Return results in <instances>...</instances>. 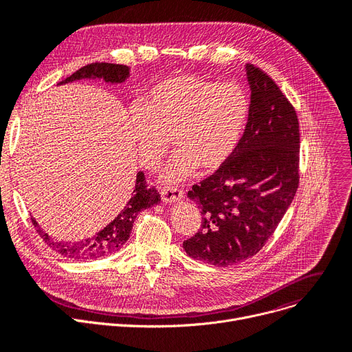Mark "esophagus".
I'll use <instances>...</instances> for the list:
<instances>
[{"instance_id":"1","label":"esophagus","mask_w":352,"mask_h":352,"mask_svg":"<svg viewBox=\"0 0 352 352\" xmlns=\"http://www.w3.org/2000/svg\"><path fill=\"white\" fill-rule=\"evenodd\" d=\"M161 198L166 204H173V202L181 201L184 198V192L174 186H166L161 188Z\"/></svg>"}]
</instances>
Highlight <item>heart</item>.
I'll list each match as a JSON object with an SVG mask.
<instances>
[{"mask_svg": "<svg viewBox=\"0 0 352 352\" xmlns=\"http://www.w3.org/2000/svg\"><path fill=\"white\" fill-rule=\"evenodd\" d=\"M248 114L250 100L239 85L184 74L155 84L142 104L131 107L128 118L146 168H155L174 140L178 153L164 178L181 181L198 166L206 173L218 170L235 151Z\"/></svg>", "mask_w": 352, "mask_h": 352, "instance_id": "b5f03b06", "label": "heart"}]
</instances>
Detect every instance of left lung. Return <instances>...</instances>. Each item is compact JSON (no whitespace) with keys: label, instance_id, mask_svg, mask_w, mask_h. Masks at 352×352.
<instances>
[{"label":"left lung","instance_id":"obj_1","mask_svg":"<svg viewBox=\"0 0 352 352\" xmlns=\"http://www.w3.org/2000/svg\"><path fill=\"white\" fill-rule=\"evenodd\" d=\"M251 104L244 134L219 168L192 186L201 228L184 241L186 252L228 267L263 250L300 184V122L275 81L247 64Z\"/></svg>","mask_w":352,"mask_h":352}]
</instances>
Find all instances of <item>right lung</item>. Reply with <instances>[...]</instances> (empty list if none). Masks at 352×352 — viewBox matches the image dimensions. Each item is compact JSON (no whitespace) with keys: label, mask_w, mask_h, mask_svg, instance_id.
Segmentation results:
<instances>
[{"label":"right lung","mask_w":352,"mask_h":352,"mask_svg":"<svg viewBox=\"0 0 352 352\" xmlns=\"http://www.w3.org/2000/svg\"><path fill=\"white\" fill-rule=\"evenodd\" d=\"M129 77V68L121 64H109V63H92L88 64L78 71H76L72 76L67 77L60 84H67L76 80L84 78H102L105 82L111 84H120L124 82ZM161 201V197L155 188H148L145 182V175L142 171L137 174L135 187L134 191L126 201V204L122 207L120 214L111 221V223L101 230L94 236L87 238L80 243H64L57 241V239L51 238L40 226L36 224L34 218L32 224L36 228V232L44 239L45 244L52 248L55 252H58L64 258L72 261H88V260H97V258L108 256L111 254H116L122 248L126 243V239L131 234L134 219L137 218L138 212L146 208H151L157 206Z\"/></svg>","instance_id":"obj_1"}]
</instances>
